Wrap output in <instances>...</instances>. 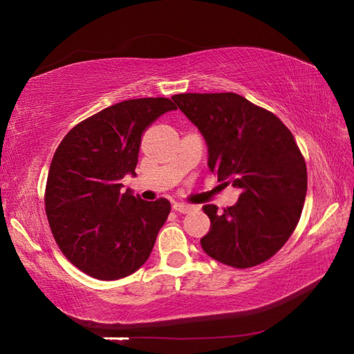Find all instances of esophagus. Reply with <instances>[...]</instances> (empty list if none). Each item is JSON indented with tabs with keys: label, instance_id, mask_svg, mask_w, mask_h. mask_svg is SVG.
Returning <instances> with one entry per match:
<instances>
[{
	"label": "esophagus",
	"instance_id": "esophagus-1",
	"mask_svg": "<svg viewBox=\"0 0 354 354\" xmlns=\"http://www.w3.org/2000/svg\"><path fill=\"white\" fill-rule=\"evenodd\" d=\"M173 209H175L176 212L187 214V212H190V211H192V209H194V206H190V205H184V203H175V205H173Z\"/></svg>",
	"mask_w": 354,
	"mask_h": 354
}]
</instances>
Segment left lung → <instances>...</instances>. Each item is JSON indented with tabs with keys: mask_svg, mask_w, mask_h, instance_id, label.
Listing matches in <instances>:
<instances>
[{
	"mask_svg": "<svg viewBox=\"0 0 354 354\" xmlns=\"http://www.w3.org/2000/svg\"><path fill=\"white\" fill-rule=\"evenodd\" d=\"M173 101L203 136L207 167L241 190L234 206L203 211L211 230L207 256L236 268L254 267L289 241L308 190L306 162L286 124L237 93H181Z\"/></svg>",
	"mask_w": 354,
	"mask_h": 354,
	"instance_id": "left-lung-1",
	"label": "left lung"
}]
</instances>
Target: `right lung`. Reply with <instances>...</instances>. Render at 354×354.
I'll list each match as a JSON object with an SVG mask.
<instances>
[{
    "label": "right lung",
    "instance_id": "add662e5",
    "mask_svg": "<svg viewBox=\"0 0 354 354\" xmlns=\"http://www.w3.org/2000/svg\"><path fill=\"white\" fill-rule=\"evenodd\" d=\"M175 109L169 98L122 101L76 124L53 156L46 217L65 257L88 277H129L151 254L170 201L122 192V179L136 176L143 131Z\"/></svg>",
    "mask_w": 354,
    "mask_h": 354
}]
</instances>
